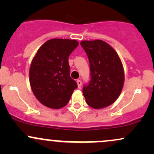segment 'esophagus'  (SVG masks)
Listing matches in <instances>:
<instances>
[{
  "label": "esophagus",
  "instance_id": "obj_1",
  "mask_svg": "<svg viewBox=\"0 0 154 154\" xmlns=\"http://www.w3.org/2000/svg\"><path fill=\"white\" fill-rule=\"evenodd\" d=\"M77 84L78 88H81V87H82V81H81L80 79H77Z\"/></svg>",
  "mask_w": 154,
  "mask_h": 154
}]
</instances>
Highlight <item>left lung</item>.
I'll return each mask as SVG.
<instances>
[{
	"instance_id": "8db88e82",
	"label": "left lung",
	"mask_w": 154,
	"mask_h": 154,
	"mask_svg": "<svg viewBox=\"0 0 154 154\" xmlns=\"http://www.w3.org/2000/svg\"><path fill=\"white\" fill-rule=\"evenodd\" d=\"M88 55L91 80L83 88L88 106L100 109L111 105L121 94L125 82L122 63L116 51L101 40L80 43Z\"/></svg>"
}]
</instances>
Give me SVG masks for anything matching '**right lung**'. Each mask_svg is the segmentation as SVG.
<instances>
[{"instance_id":"right-lung-1","label":"right lung","mask_w":154,"mask_h":154,"mask_svg":"<svg viewBox=\"0 0 154 154\" xmlns=\"http://www.w3.org/2000/svg\"><path fill=\"white\" fill-rule=\"evenodd\" d=\"M79 43L54 38L40 46L29 68V83L35 98L50 109H59L69 101L77 83L70 77L69 56Z\"/></svg>"}]
</instances>
